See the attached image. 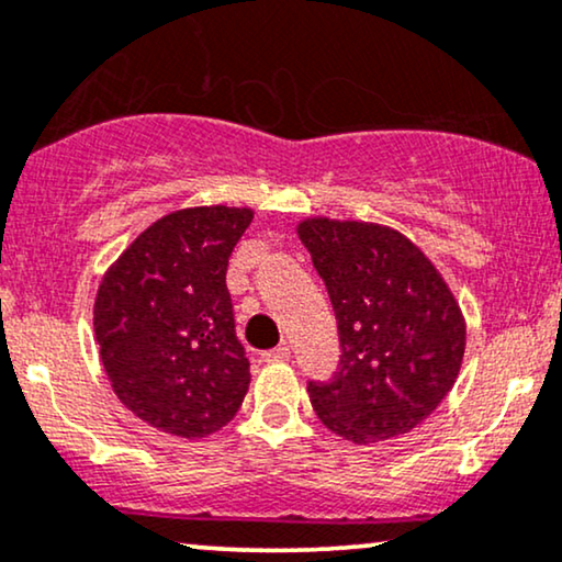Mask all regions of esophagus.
<instances>
[{"mask_svg":"<svg viewBox=\"0 0 562 562\" xmlns=\"http://www.w3.org/2000/svg\"><path fill=\"white\" fill-rule=\"evenodd\" d=\"M288 357H290L288 344H280V347L269 349V351H265V355H261V359H265V362H285Z\"/></svg>","mask_w":562,"mask_h":562,"instance_id":"obj_1","label":"esophagus"}]
</instances>
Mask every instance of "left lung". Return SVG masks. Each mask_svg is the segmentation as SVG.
<instances>
[{
  "label": "left lung",
  "instance_id": "8db88e82",
  "mask_svg": "<svg viewBox=\"0 0 562 562\" xmlns=\"http://www.w3.org/2000/svg\"><path fill=\"white\" fill-rule=\"evenodd\" d=\"M297 236L331 297L341 359L308 383L326 429L355 445L422 424L458 380L465 318L437 267L398 231L308 218Z\"/></svg>",
  "mask_w": 562,
  "mask_h": 562
}]
</instances>
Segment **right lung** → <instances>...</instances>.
<instances>
[{
	"label": "right lung",
	"instance_id": "add662e5",
	"mask_svg": "<svg viewBox=\"0 0 562 562\" xmlns=\"http://www.w3.org/2000/svg\"><path fill=\"white\" fill-rule=\"evenodd\" d=\"M251 207H184L151 223L104 272L94 301L102 368L125 408L154 429L200 439L249 391V359L226 288Z\"/></svg>",
	"mask_w": 562,
	"mask_h": 562
}]
</instances>
